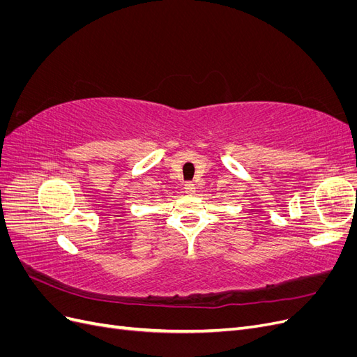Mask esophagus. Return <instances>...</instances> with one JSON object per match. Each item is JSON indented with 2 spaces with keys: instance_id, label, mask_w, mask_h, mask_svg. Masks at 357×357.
<instances>
[{
  "instance_id": "1",
  "label": "esophagus",
  "mask_w": 357,
  "mask_h": 357,
  "mask_svg": "<svg viewBox=\"0 0 357 357\" xmlns=\"http://www.w3.org/2000/svg\"><path fill=\"white\" fill-rule=\"evenodd\" d=\"M193 190H195V186H193L192 183H186V185H185V192L186 193H192Z\"/></svg>"
}]
</instances>
